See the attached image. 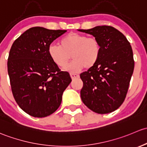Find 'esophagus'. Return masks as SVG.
Listing matches in <instances>:
<instances>
[{
    "mask_svg": "<svg viewBox=\"0 0 147 147\" xmlns=\"http://www.w3.org/2000/svg\"><path fill=\"white\" fill-rule=\"evenodd\" d=\"M70 76H71V77L72 79H75V78H78V77H79V75H78V74H73V73L70 74Z\"/></svg>",
    "mask_w": 147,
    "mask_h": 147,
    "instance_id": "1",
    "label": "esophagus"
}]
</instances>
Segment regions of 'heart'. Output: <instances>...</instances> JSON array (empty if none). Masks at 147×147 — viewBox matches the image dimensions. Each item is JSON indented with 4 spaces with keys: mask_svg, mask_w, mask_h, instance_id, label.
Segmentation results:
<instances>
[{
    "mask_svg": "<svg viewBox=\"0 0 147 147\" xmlns=\"http://www.w3.org/2000/svg\"><path fill=\"white\" fill-rule=\"evenodd\" d=\"M101 52L99 41L95 37L71 32L59 40V45H51L48 54L52 61L60 68H64L71 59L74 61L67 67L72 72L79 71L84 67L89 69L98 61Z\"/></svg>",
    "mask_w": 147,
    "mask_h": 147,
    "instance_id": "obj_1",
    "label": "heart"
}]
</instances>
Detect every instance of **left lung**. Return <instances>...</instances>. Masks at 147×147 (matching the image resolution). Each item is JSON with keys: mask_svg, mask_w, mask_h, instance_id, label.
<instances>
[{"mask_svg": "<svg viewBox=\"0 0 147 147\" xmlns=\"http://www.w3.org/2000/svg\"><path fill=\"white\" fill-rule=\"evenodd\" d=\"M78 31L93 35L101 47L97 63L80 74L84 82L81 100L95 113H112L125 100L134 71L131 45L122 32L111 26L102 25Z\"/></svg>", "mask_w": 147, "mask_h": 147, "instance_id": "obj_1", "label": "left lung"}]
</instances>
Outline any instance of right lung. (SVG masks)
I'll list each match as a JSON object with an SVG mask.
<instances>
[{"label": "right lung", "mask_w": 147, "mask_h": 147, "mask_svg": "<svg viewBox=\"0 0 147 147\" xmlns=\"http://www.w3.org/2000/svg\"><path fill=\"white\" fill-rule=\"evenodd\" d=\"M66 30L34 27L13 42L7 59V72L15 100L23 111L45 117L60 106L65 89L71 82L51 59L48 47Z\"/></svg>", "instance_id": "1"}]
</instances>
